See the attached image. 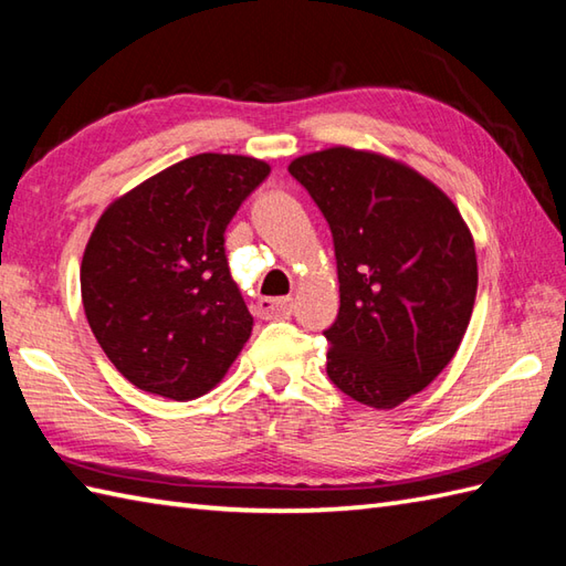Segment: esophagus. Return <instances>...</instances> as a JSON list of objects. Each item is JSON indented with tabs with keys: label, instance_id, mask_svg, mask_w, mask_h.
<instances>
[{
	"label": "esophagus",
	"instance_id": "obj_1",
	"mask_svg": "<svg viewBox=\"0 0 566 566\" xmlns=\"http://www.w3.org/2000/svg\"><path fill=\"white\" fill-rule=\"evenodd\" d=\"M292 311H294V302L290 296L260 298V304H258V314L262 318H290Z\"/></svg>",
	"mask_w": 566,
	"mask_h": 566
}]
</instances>
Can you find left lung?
I'll return each mask as SVG.
<instances>
[{
    "instance_id": "1",
    "label": "left lung",
    "mask_w": 566,
    "mask_h": 566,
    "mask_svg": "<svg viewBox=\"0 0 566 566\" xmlns=\"http://www.w3.org/2000/svg\"><path fill=\"white\" fill-rule=\"evenodd\" d=\"M333 233L340 311L326 371L394 408L450 365L476 296L474 238L442 189L387 155L335 146L292 160Z\"/></svg>"
}]
</instances>
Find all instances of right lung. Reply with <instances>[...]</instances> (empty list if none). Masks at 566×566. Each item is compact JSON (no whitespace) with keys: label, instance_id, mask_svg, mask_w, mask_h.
Returning a JSON list of instances; mask_svg holds the SVG:
<instances>
[{"label":"right lung","instance_id":"add662e5","mask_svg":"<svg viewBox=\"0 0 566 566\" xmlns=\"http://www.w3.org/2000/svg\"><path fill=\"white\" fill-rule=\"evenodd\" d=\"M270 175L245 155L201 153L99 216L80 286L94 338L134 387L189 401L211 391L252 333L223 233Z\"/></svg>","mask_w":566,"mask_h":566}]
</instances>
